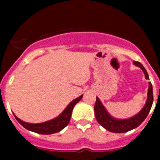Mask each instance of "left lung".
<instances>
[{
    "label": "left lung",
    "mask_w": 160,
    "mask_h": 160,
    "mask_svg": "<svg viewBox=\"0 0 160 160\" xmlns=\"http://www.w3.org/2000/svg\"><path fill=\"white\" fill-rule=\"evenodd\" d=\"M134 64L138 67H140V69L143 71L144 74H145V78L147 79L149 78L148 72L140 62L134 61ZM152 103H153V90H152V83L149 82L148 100L146 102V104L142 109V111L132 118L122 120L114 118L106 111L105 107H103L99 98L98 97H96V102L95 105H94V114H95L98 122L105 129H107V131L114 133L128 132L131 130L136 128L143 122L144 120L146 119L150 111H151Z\"/></svg>",
    "instance_id": "8db88e82"
}]
</instances>
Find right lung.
Instances as JSON below:
<instances>
[{"instance_id": "right-lung-1", "label": "right lung", "mask_w": 160, "mask_h": 160, "mask_svg": "<svg viewBox=\"0 0 160 160\" xmlns=\"http://www.w3.org/2000/svg\"><path fill=\"white\" fill-rule=\"evenodd\" d=\"M82 98V95L73 100L58 117L53 118L50 121L42 122V123H28V122H23L22 120L18 118L16 115H14V116L21 125L23 126L25 129L29 130V131H33V132L38 133V134H42V135L53 134V133L58 132L61 130H62L69 124L73 107L76 105V103L78 102Z\"/></svg>"}]
</instances>
